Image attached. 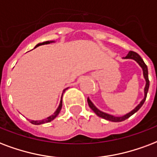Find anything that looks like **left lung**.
<instances>
[{"instance_id":"8db88e82","label":"left lung","mask_w":157,"mask_h":157,"mask_svg":"<svg viewBox=\"0 0 157 157\" xmlns=\"http://www.w3.org/2000/svg\"><path fill=\"white\" fill-rule=\"evenodd\" d=\"M125 59H133L135 60L136 62H137L139 66L141 67L142 68V71H143V76H144V78L146 80V86H145V89H144V98H143V100L140 102V104L137 105V107L135 108L134 109H132L131 112H129L128 113H127L125 115L122 116V117H116V116H113V115H111V114H109V113H104L102 111H100V109H98L97 108L94 106V105L93 103L90 101L89 98L87 99V102H88V105H89L90 108L92 110L94 111V113H96L99 117L102 118H105L106 120H109V121H111V122H122V121H124L125 119L127 118H128L130 116H132V114H134L137 111L139 110V109L142 106V105L144 104L146 100V98H147V92H148V89H149V79H148V70H147V65L145 64V63L143 62V60L142 59V57H140L139 55L137 54V52H132V51H130L128 52V54L127 55L126 57H124Z\"/></svg>"}]
</instances>
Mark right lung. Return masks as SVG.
I'll return each instance as SVG.
<instances>
[{
  "label": "right lung",
  "instance_id": "1",
  "mask_svg": "<svg viewBox=\"0 0 157 157\" xmlns=\"http://www.w3.org/2000/svg\"><path fill=\"white\" fill-rule=\"evenodd\" d=\"M53 41H46V42H44V43H41V44H37L35 46V48H37V47L40 46V45H44V44H50V43H52ZM67 89H65L64 90H63V93L65 92V90ZM63 95H62V98H63ZM62 106H63V100H61V101H60V105L59 106H58V108L57 109V110L55 111L54 113L53 114H52L51 116H49V117H48L47 118H45V119H43V120H39V121H34V120H29V122H30L31 124H35V125H39V124H45V123H48V122H51L52 120H53L56 117H57V115H58V113H60V111H61V109H62Z\"/></svg>",
  "mask_w": 157,
  "mask_h": 157
}]
</instances>
